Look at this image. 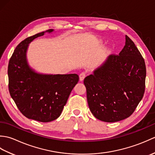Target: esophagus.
<instances>
[{"instance_id":"34e87169","label":"esophagus","mask_w":155,"mask_h":155,"mask_svg":"<svg viewBox=\"0 0 155 155\" xmlns=\"http://www.w3.org/2000/svg\"><path fill=\"white\" fill-rule=\"evenodd\" d=\"M85 77H86V73H85V72H82V73H81L80 75H79L80 81H83Z\"/></svg>"}]
</instances>
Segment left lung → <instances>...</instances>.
I'll use <instances>...</instances> for the list:
<instances>
[{"mask_svg": "<svg viewBox=\"0 0 155 155\" xmlns=\"http://www.w3.org/2000/svg\"><path fill=\"white\" fill-rule=\"evenodd\" d=\"M118 55H110L84 80L88 107L97 119L107 122L129 117L143 97L146 67L133 41L125 36Z\"/></svg>", "mask_w": 155, "mask_h": 155, "instance_id": "8db88e82", "label": "left lung"}]
</instances>
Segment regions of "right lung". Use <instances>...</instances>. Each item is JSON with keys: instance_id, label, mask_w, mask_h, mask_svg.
Segmentation results:
<instances>
[{"instance_id": "1", "label": "right lung", "mask_w": 155, "mask_h": 155, "mask_svg": "<svg viewBox=\"0 0 155 155\" xmlns=\"http://www.w3.org/2000/svg\"><path fill=\"white\" fill-rule=\"evenodd\" d=\"M49 29L26 38L13 52L8 67L11 96L22 114L29 119L48 123L60 117L79 77L77 74H51L36 72L29 65V44Z\"/></svg>"}]
</instances>
